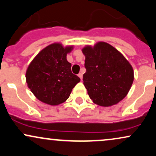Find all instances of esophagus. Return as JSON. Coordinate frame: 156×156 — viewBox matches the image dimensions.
<instances>
[{
  "label": "esophagus",
  "instance_id": "1",
  "mask_svg": "<svg viewBox=\"0 0 156 156\" xmlns=\"http://www.w3.org/2000/svg\"><path fill=\"white\" fill-rule=\"evenodd\" d=\"M78 76L80 78V80H82V78H83V74H82V73H79V74H78Z\"/></svg>",
  "mask_w": 156,
  "mask_h": 156
}]
</instances>
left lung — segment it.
I'll use <instances>...</instances> for the list:
<instances>
[{"label":"left lung","mask_w":156,"mask_h":156,"mask_svg":"<svg viewBox=\"0 0 156 156\" xmlns=\"http://www.w3.org/2000/svg\"><path fill=\"white\" fill-rule=\"evenodd\" d=\"M87 72L83 85L95 104L108 107L124 99L133 82V69L115 48L104 42L82 49Z\"/></svg>","instance_id":"obj_1"}]
</instances>
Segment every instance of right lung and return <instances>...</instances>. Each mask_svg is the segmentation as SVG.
<instances>
[{"label":"right lung","instance_id":"obj_1","mask_svg":"<svg viewBox=\"0 0 156 156\" xmlns=\"http://www.w3.org/2000/svg\"><path fill=\"white\" fill-rule=\"evenodd\" d=\"M73 45L64 47L53 43L42 49L27 68L26 83L39 101L51 105H57L69 98L75 86L80 79L71 72L67 53Z\"/></svg>","mask_w":156,"mask_h":156}]
</instances>
